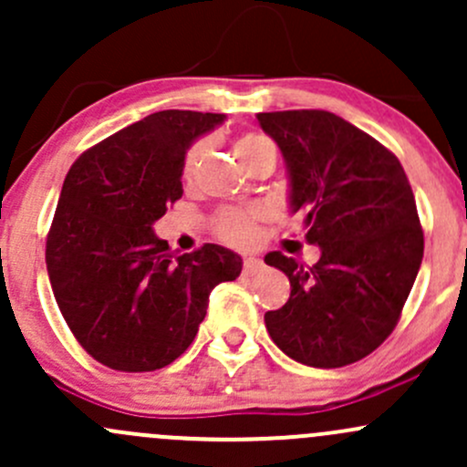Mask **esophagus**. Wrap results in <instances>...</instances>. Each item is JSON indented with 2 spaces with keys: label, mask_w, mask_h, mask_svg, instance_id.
I'll list each match as a JSON object with an SVG mask.
<instances>
[{
  "label": "esophagus",
  "mask_w": 467,
  "mask_h": 467,
  "mask_svg": "<svg viewBox=\"0 0 467 467\" xmlns=\"http://www.w3.org/2000/svg\"><path fill=\"white\" fill-rule=\"evenodd\" d=\"M263 260L260 258H254V255H249V258H244V263H243V274L244 275H254V274H258L260 269H263Z\"/></svg>",
  "instance_id": "obj_1"
}]
</instances>
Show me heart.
Listing matches in <instances>:
<instances>
[{
	"label": "heart",
	"instance_id": "heart-1",
	"mask_svg": "<svg viewBox=\"0 0 467 467\" xmlns=\"http://www.w3.org/2000/svg\"><path fill=\"white\" fill-rule=\"evenodd\" d=\"M204 153H207V142H193L189 147L187 155H184L182 162V178L193 180L195 173H198L200 162H202ZM235 155L240 158V162L244 167H252L258 158L263 155H275V144L269 135L249 131L243 133L238 140H235ZM255 218H258V212H247V209H223L215 218V234L223 240L232 244H249L255 235Z\"/></svg>",
	"mask_w": 467,
	"mask_h": 467
}]
</instances>
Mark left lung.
<instances>
[{
    "instance_id": "obj_1",
    "label": "left lung",
    "mask_w": 467,
    "mask_h": 467,
    "mask_svg": "<svg viewBox=\"0 0 467 467\" xmlns=\"http://www.w3.org/2000/svg\"><path fill=\"white\" fill-rule=\"evenodd\" d=\"M289 173V207L318 244L312 267L280 252L265 263L292 294L265 314L272 340L309 368L372 354L399 323L423 260V229L399 158L348 119L318 109L258 113Z\"/></svg>"
}]
</instances>
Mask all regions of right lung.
<instances>
[{
	"label": "right lung",
	"instance_id": "right-lung-1",
	"mask_svg": "<svg viewBox=\"0 0 467 467\" xmlns=\"http://www.w3.org/2000/svg\"><path fill=\"white\" fill-rule=\"evenodd\" d=\"M223 113L158 111L87 149L64 178L47 238L57 307L78 343L118 372H153L193 343L215 285L243 258L220 244L175 255L153 232L182 198V162Z\"/></svg>",
	"mask_w": 467,
	"mask_h": 467
}]
</instances>
